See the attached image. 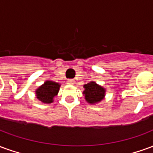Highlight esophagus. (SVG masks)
<instances>
[{
	"mask_svg": "<svg viewBox=\"0 0 153 153\" xmlns=\"http://www.w3.org/2000/svg\"><path fill=\"white\" fill-rule=\"evenodd\" d=\"M66 83H68V84H70V85H74L75 82H74V79H68Z\"/></svg>",
	"mask_w": 153,
	"mask_h": 153,
	"instance_id": "obj_1",
	"label": "esophagus"
}]
</instances>
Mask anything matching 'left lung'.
<instances>
[{"mask_svg": "<svg viewBox=\"0 0 153 153\" xmlns=\"http://www.w3.org/2000/svg\"><path fill=\"white\" fill-rule=\"evenodd\" d=\"M84 90L83 94L84 98L88 103L91 105L97 104L102 102L106 96V88L97 84L94 81H91L89 83L83 85Z\"/></svg>", "mask_w": 153, "mask_h": 153, "instance_id": "obj_1", "label": "left lung"}]
</instances>
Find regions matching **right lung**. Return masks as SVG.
Instances as JSON below:
<instances>
[{
	"mask_svg": "<svg viewBox=\"0 0 153 153\" xmlns=\"http://www.w3.org/2000/svg\"><path fill=\"white\" fill-rule=\"evenodd\" d=\"M60 88V84L59 83L47 80L36 89V97L42 103H52L54 102V97L59 93Z\"/></svg>",
	"mask_w": 153,
	"mask_h": 153,
	"instance_id": "1",
	"label": "right lung"
}]
</instances>
